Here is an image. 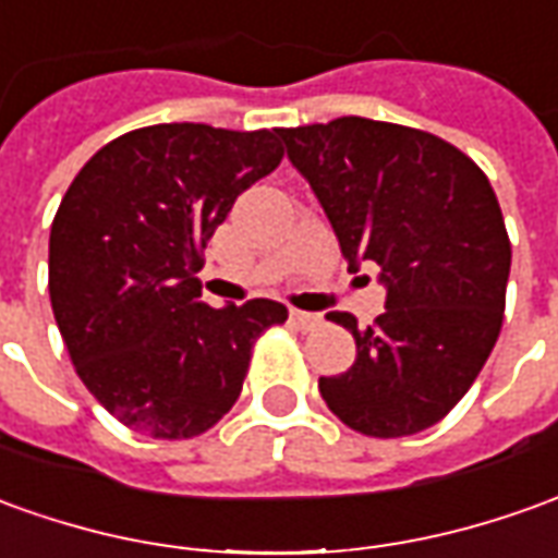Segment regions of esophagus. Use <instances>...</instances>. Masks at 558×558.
<instances>
[{"label":"esophagus","mask_w":558,"mask_h":558,"mask_svg":"<svg viewBox=\"0 0 558 558\" xmlns=\"http://www.w3.org/2000/svg\"><path fill=\"white\" fill-rule=\"evenodd\" d=\"M291 322L301 330L322 328V316H316V313H303V310H291Z\"/></svg>","instance_id":"obj_1"}]
</instances>
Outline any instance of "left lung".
I'll use <instances>...</instances> for the list:
<instances>
[{
  "label": "left lung",
  "instance_id": "left-lung-1",
  "mask_svg": "<svg viewBox=\"0 0 558 558\" xmlns=\"http://www.w3.org/2000/svg\"><path fill=\"white\" fill-rule=\"evenodd\" d=\"M349 267H383L386 313L352 330L359 355L318 391L367 437H407L447 416L489 359L505 322L510 240L486 172L434 133L371 118L282 126Z\"/></svg>",
  "mask_w": 558,
  "mask_h": 558
}]
</instances>
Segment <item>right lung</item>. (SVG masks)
Returning a JSON list of instances; mask_svg holds the SVG:
<instances>
[{
    "label": "right lung",
    "mask_w": 558,
    "mask_h": 558,
    "mask_svg": "<svg viewBox=\"0 0 558 558\" xmlns=\"http://www.w3.org/2000/svg\"><path fill=\"white\" fill-rule=\"evenodd\" d=\"M276 130L155 124L96 151L53 215L48 291L75 374L126 428L209 432L236 403L252 345L288 310L199 301L203 248L282 160Z\"/></svg>",
    "instance_id": "add662e5"
}]
</instances>
